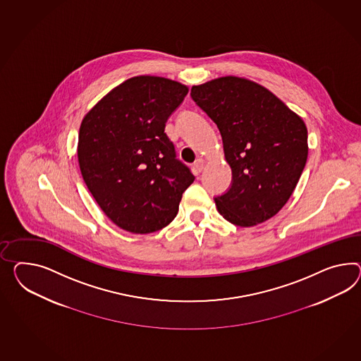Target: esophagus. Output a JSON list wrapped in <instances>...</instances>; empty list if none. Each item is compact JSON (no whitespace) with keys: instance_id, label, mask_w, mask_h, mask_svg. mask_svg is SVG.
I'll return each mask as SVG.
<instances>
[{"instance_id":"obj_1","label":"esophagus","mask_w":361,"mask_h":361,"mask_svg":"<svg viewBox=\"0 0 361 361\" xmlns=\"http://www.w3.org/2000/svg\"><path fill=\"white\" fill-rule=\"evenodd\" d=\"M204 169V159L202 158H199V159H196L194 164V170L196 173H202Z\"/></svg>"}]
</instances>
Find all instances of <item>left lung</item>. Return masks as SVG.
<instances>
[{
  "label": "left lung",
  "mask_w": 361,
  "mask_h": 361,
  "mask_svg": "<svg viewBox=\"0 0 361 361\" xmlns=\"http://www.w3.org/2000/svg\"><path fill=\"white\" fill-rule=\"evenodd\" d=\"M191 98L220 130L231 185L214 196L225 220L242 228L286 205L307 158L304 121L258 83L222 77L192 86Z\"/></svg>",
  "instance_id": "1"
}]
</instances>
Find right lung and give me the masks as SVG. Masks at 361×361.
<instances>
[{
	"label": "right lung",
	"instance_id": "1",
	"mask_svg": "<svg viewBox=\"0 0 361 361\" xmlns=\"http://www.w3.org/2000/svg\"><path fill=\"white\" fill-rule=\"evenodd\" d=\"M187 93L176 81L139 75L115 87L83 118L77 150L83 180L124 231L147 234L165 228L194 182L165 133Z\"/></svg>",
	"mask_w": 361,
	"mask_h": 361
}]
</instances>
